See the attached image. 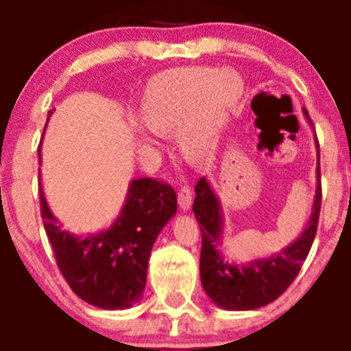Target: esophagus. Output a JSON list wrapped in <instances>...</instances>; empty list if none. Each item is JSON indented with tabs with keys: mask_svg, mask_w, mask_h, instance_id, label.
<instances>
[{
	"mask_svg": "<svg viewBox=\"0 0 351 351\" xmlns=\"http://www.w3.org/2000/svg\"><path fill=\"white\" fill-rule=\"evenodd\" d=\"M178 204L181 210H189L193 205V191L188 186H183L178 193Z\"/></svg>",
	"mask_w": 351,
	"mask_h": 351,
	"instance_id": "1",
	"label": "esophagus"
}]
</instances>
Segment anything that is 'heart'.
<instances>
[{"label":"heart","mask_w":351,"mask_h":351,"mask_svg":"<svg viewBox=\"0 0 351 351\" xmlns=\"http://www.w3.org/2000/svg\"><path fill=\"white\" fill-rule=\"evenodd\" d=\"M242 95L232 73L215 69H176L157 75L144 91L139 117L154 132L181 130L191 157L212 151L219 130Z\"/></svg>","instance_id":"b5f03b06"}]
</instances>
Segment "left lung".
I'll use <instances>...</instances> for the list:
<instances>
[{
    "label": "left lung",
    "mask_w": 351,
    "mask_h": 351,
    "mask_svg": "<svg viewBox=\"0 0 351 351\" xmlns=\"http://www.w3.org/2000/svg\"><path fill=\"white\" fill-rule=\"evenodd\" d=\"M303 114L313 127L306 109H303ZM316 149V194L305 230L292 244L268 258L252 260L242 265L224 260L221 252L223 215L219 199L213 193L207 178L197 181L193 212L197 218L200 234H202L200 281H202L204 291L212 298L215 305L232 311L255 310L276 300L297 278L315 241L321 212V170L317 138Z\"/></svg>",
    "instance_id": "1"
}]
</instances>
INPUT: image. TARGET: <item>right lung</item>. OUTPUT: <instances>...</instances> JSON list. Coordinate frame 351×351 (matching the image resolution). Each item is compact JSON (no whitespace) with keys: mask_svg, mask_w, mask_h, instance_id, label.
I'll return each mask as SVG.
<instances>
[{"mask_svg":"<svg viewBox=\"0 0 351 351\" xmlns=\"http://www.w3.org/2000/svg\"><path fill=\"white\" fill-rule=\"evenodd\" d=\"M38 193L56 263L75 295L102 310H125L141 300L154 242L178 208L175 189L152 178L133 180L114 224L85 237L64 230L41 183Z\"/></svg>","mask_w":351,"mask_h":351,"instance_id":"right-lung-1","label":"right lung"}]
</instances>
